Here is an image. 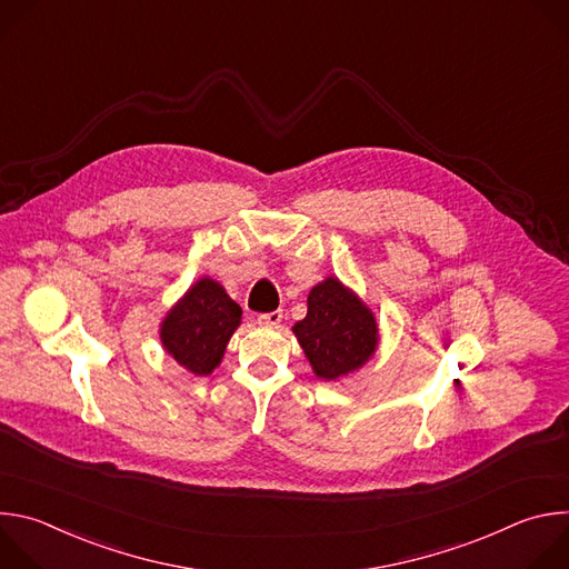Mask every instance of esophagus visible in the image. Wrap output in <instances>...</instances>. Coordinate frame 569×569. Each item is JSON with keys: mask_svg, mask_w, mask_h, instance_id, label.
<instances>
[{"mask_svg": "<svg viewBox=\"0 0 569 569\" xmlns=\"http://www.w3.org/2000/svg\"><path fill=\"white\" fill-rule=\"evenodd\" d=\"M281 319H283V310H272V312L259 315V323H263V327H279Z\"/></svg>", "mask_w": 569, "mask_h": 569, "instance_id": "obj_1", "label": "esophagus"}]
</instances>
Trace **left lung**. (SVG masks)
Here are the masks:
<instances>
[{"instance_id":"1","label":"left lung","mask_w":569,"mask_h":569,"mask_svg":"<svg viewBox=\"0 0 569 569\" xmlns=\"http://www.w3.org/2000/svg\"><path fill=\"white\" fill-rule=\"evenodd\" d=\"M312 371L321 380L353 373L376 353L378 323L371 308L338 277L308 295V312L292 327Z\"/></svg>"}]
</instances>
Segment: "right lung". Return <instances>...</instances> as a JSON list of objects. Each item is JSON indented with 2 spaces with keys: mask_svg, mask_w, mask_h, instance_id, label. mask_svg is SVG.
I'll use <instances>...</instances> for the list:
<instances>
[{
  "mask_svg": "<svg viewBox=\"0 0 569 569\" xmlns=\"http://www.w3.org/2000/svg\"><path fill=\"white\" fill-rule=\"evenodd\" d=\"M240 306L224 288L202 277L161 321L159 340L187 371L209 376L222 360L233 331L240 327Z\"/></svg>",
  "mask_w": 569,
  "mask_h": 569,
  "instance_id": "1",
  "label": "right lung"
}]
</instances>
